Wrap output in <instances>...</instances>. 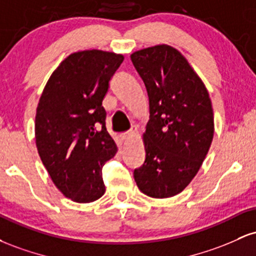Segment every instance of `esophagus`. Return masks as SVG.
I'll use <instances>...</instances> for the list:
<instances>
[{
	"mask_svg": "<svg viewBox=\"0 0 256 256\" xmlns=\"http://www.w3.org/2000/svg\"><path fill=\"white\" fill-rule=\"evenodd\" d=\"M137 134V128H132L131 131L125 132V134H120V138H122V140H128V138H130L131 136H134V134Z\"/></svg>",
	"mask_w": 256,
	"mask_h": 256,
	"instance_id": "esophagus-1",
	"label": "esophagus"
}]
</instances>
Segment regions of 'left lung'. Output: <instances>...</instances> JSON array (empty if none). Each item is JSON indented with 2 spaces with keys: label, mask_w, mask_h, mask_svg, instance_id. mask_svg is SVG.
Wrapping results in <instances>:
<instances>
[{
  "label": "left lung",
  "mask_w": 256,
  "mask_h": 256,
  "mask_svg": "<svg viewBox=\"0 0 256 256\" xmlns=\"http://www.w3.org/2000/svg\"><path fill=\"white\" fill-rule=\"evenodd\" d=\"M149 98L143 134L146 161L134 172L138 189L154 198L182 192L212 144L214 116L204 82L180 52L167 44L131 54Z\"/></svg>",
  "instance_id": "8db88e82"
}]
</instances>
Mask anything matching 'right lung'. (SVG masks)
Masks as SVG:
<instances>
[{
	"label": "right lung",
	"mask_w": 256,
	"mask_h": 256,
	"mask_svg": "<svg viewBox=\"0 0 256 256\" xmlns=\"http://www.w3.org/2000/svg\"><path fill=\"white\" fill-rule=\"evenodd\" d=\"M122 61L124 55L98 49L73 52L52 73L38 102V154L55 186L78 204L104 195L102 167L118 152L102 101Z\"/></svg>",
	"instance_id": "1"
}]
</instances>
